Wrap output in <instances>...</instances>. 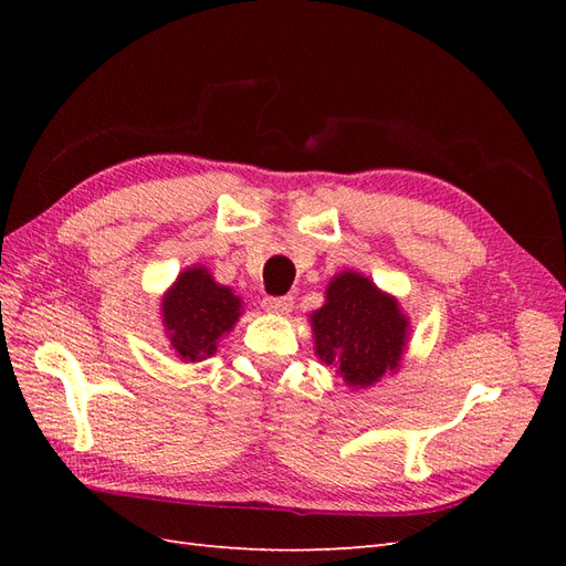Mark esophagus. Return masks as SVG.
Listing matches in <instances>:
<instances>
[{"mask_svg": "<svg viewBox=\"0 0 566 566\" xmlns=\"http://www.w3.org/2000/svg\"><path fill=\"white\" fill-rule=\"evenodd\" d=\"M262 306H264L269 314L285 316V314L293 312V297H290V295H285V297H266L262 302Z\"/></svg>", "mask_w": 566, "mask_h": 566, "instance_id": "34e87169", "label": "esophagus"}]
</instances>
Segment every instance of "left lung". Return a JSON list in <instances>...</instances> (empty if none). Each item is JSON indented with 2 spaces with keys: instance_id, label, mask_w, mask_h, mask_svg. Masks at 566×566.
I'll list each match as a JSON object with an SVG mask.
<instances>
[{
  "instance_id": "8db88e82",
  "label": "left lung",
  "mask_w": 566,
  "mask_h": 566,
  "mask_svg": "<svg viewBox=\"0 0 566 566\" xmlns=\"http://www.w3.org/2000/svg\"><path fill=\"white\" fill-rule=\"evenodd\" d=\"M310 323L316 358L333 366L349 389L373 387L403 361L410 321L399 300L364 273H335Z\"/></svg>"
}]
</instances>
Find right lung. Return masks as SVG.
Returning <instances> with one entry per match:
<instances>
[{"instance_id": "add662e5", "label": "right lung", "mask_w": 566, "mask_h": 566, "mask_svg": "<svg viewBox=\"0 0 566 566\" xmlns=\"http://www.w3.org/2000/svg\"><path fill=\"white\" fill-rule=\"evenodd\" d=\"M243 316V300L229 285L214 281L208 266L184 269L160 300V318L169 349L184 364H198L217 354L219 339Z\"/></svg>"}]
</instances>
